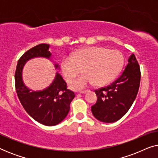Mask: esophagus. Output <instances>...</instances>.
I'll return each instance as SVG.
<instances>
[{
	"instance_id": "esophagus-1",
	"label": "esophagus",
	"mask_w": 158,
	"mask_h": 158,
	"mask_svg": "<svg viewBox=\"0 0 158 158\" xmlns=\"http://www.w3.org/2000/svg\"><path fill=\"white\" fill-rule=\"evenodd\" d=\"M86 92H88V90H81V91H80L79 93L80 94H85Z\"/></svg>"
}]
</instances>
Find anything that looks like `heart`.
Instances as JSON below:
<instances>
[{
  "label": "heart",
  "instance_id": "heart-1",
  "mask_svg": "<svg viewBox=\"0 0 158 158\" xmlns=\"http://www.w3.org/2000/svg\"><path fill=\"white\" fill-rule=\"evenodd\" d=\"M124 57L118 49L104 47H89L67 55L61 62V69L68 82L73 81L82 69L85 74L81 75L70 84L73 90L83 89L96 83L105 85L116 78L122 70Z\"/></svg>",
  "mask_w": 158,
  "mask_h": 158
}]
</instances>
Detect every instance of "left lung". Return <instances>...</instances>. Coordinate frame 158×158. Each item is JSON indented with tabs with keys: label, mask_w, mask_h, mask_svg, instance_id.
Listing matches in <instances>:
<instances>
[{
	"label": "left lung",
	"mask_w": 158,
	"mask_h": 158,
	"mask_svg": "<svg viewBox=\"0 0 158 158\" xmlns=\"http://www.w3.org/2000/svg\"><path fill=\"white\" fill-rule=\"evenodd\" d=\"M139 65L132 54L118 78L107 87L95 90L97 101L91 106L94 117L105 123H113L124 116L135 101L139 88Z\"/></svg>",
	"instance_id": "1"
}]
</instances>
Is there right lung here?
Instances as JSON below:
<instances>
[{
  "instance_id": "add662e5",
  "label": "right lung",
  "mask_w": 158,
  "mask_h": 158,
  "mask_svg": "<svg viewBox=\"0 0 158 158\" xmlns=\"http://www.w3.org/2000/svg\"><path fill=\"white\" fill-rule=\"evenodd\" d=\"M49 49V44H40L21 56L15 73V85L19 101L29 116L45 126H55L68 115L70 104L75 97L74 92L67 88L65 81L58 73L49 87L38 91L27 87L22 78L23 68L29 60L35 57L50 60L52 54ZM55 67L59 68L57 64Z\"/></svg>"
}]
</instances>
